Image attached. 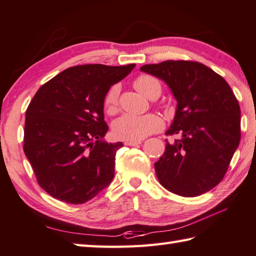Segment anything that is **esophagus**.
<instances>
[{
	"label": "esophagus",
	"instance_id": "34e87169",
	"mask_svg": "<svg viewBox=\"0 0 256 256\" xmlns=\"http://www.w3.org/2000/svg\"><path fill=\"white\" fill-rule=\"evenodd\" d=\"M142 144V140H128L124 142L125 146H138Z\"/></svg>",
	"mask_w": 256,
	"mask_h": 256
}]
</instances>
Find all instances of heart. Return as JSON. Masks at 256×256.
Masks as SVG:
<instances>
[{"instance_id": "obj_1", "label": "heart", "mask_w": 256, "mask_h": 256, "mask_svg": "<svg viewBox=\"0 0 256 256\" xmlns=\"http://www.w3.org/2000/svg\"><path fill=\"white\" fill-rule=\"evenodd\" d=\"M134 88L146 98H151L160 92V84L151 76H140L133 82ZM120 86H112L104 99V107L108 114L118 110ZM162 128V120L156 114L134 115L124 114L112 123V132L115 136L122 140H142L151 133L159 131Z\"/></svg>"}]
</instances>
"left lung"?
Instances as JSON below:
<instances>
[{"label":"left lung","instance_id":"left-lung-1","mask_svg":"<svg viewBox=\"0 0 256 256\" xmlns=\"http://www.w3.org/2000/svg\"><path fill=\"white\" fill-rule=\"evenodd\" d=\"M140 70L164 81L177 105L156 174L164 188L180 196H198L218 185L240 141V108L222 76L192 60H164Z\"/></svg>","mask_w":256,"mask_h":256}]
</instances>
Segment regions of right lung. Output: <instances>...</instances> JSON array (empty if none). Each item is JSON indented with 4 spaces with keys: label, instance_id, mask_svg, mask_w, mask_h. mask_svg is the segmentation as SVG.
Segmentation results:
<instances>
[{
    "label": "right lung",
    "instance_id": "add662e5",
    "mask_svg": "<svg viewBox=\"0 0 256 256\" xmlns=\"http://www.w3.org/2000/svg\"><path fill=\"white\" fill-rule=\"evenodd\" d=\"M134 66H72L38 89L26 112L24 151L50 196L82 204L110 184L123 144L104 138V99Z\"/></svg>",
    "mask_w": 256,
    "mask_h": 256
}]
</instances>
